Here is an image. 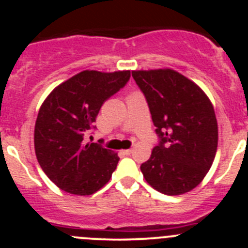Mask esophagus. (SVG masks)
<instances>
[{
  "label": "esophagus",
  "mask_w": 248,
  "mask_h": 248,
  "mask_svg": "<svg viewBox=\"0 0 248 248\" xmlns=\"http://www.w3.org/2000/svg\"><path fill=\"white\" fill-rule=\"evenodd\" d=\"M122 154L124 155H126V156H128V155H131L132 154V150L131 149H127V150H122Z\"/></svg>",
  "instance_id": "obj_1"
}]
</instances>
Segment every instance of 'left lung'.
I'll return each mask as SVG.
<instances>
[{
	"label": "left lung",
	"mask_w": 248,
	"mask_h": 248,
	"mask_svg": "<svg viewBox=\"0 0 248 248\" xmlns=\"http://www.w3.org/2000/svg\"><path fill=\"white\" fill-rule=\"evenodd\" d=\"M149 104L161 141L140 166L156 191L179 196L198 186L211 168L218 144L216 115L209 97L170 68L133 71Z\"/></svg>",
	"instance_id": "8db88e82"
}]
</instances>
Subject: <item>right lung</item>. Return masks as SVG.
Returning a JSON list of instances; mask_svg holds the SVG:
<instances>
[{"label":"right lung","instance_id":"right-lung-1","mask_svg":"<svg viewBox=\"0 0 248 248\" xmlns=\"http://www.w3.org/2000/svg\"><path fill=\"white\" fill-rule=\"evenodd\" d=\"M131 71H82L55 87L41 106L34 151L46 176L74 196H90L108 184L119 163L114 151L85 142L104 102L127 84Z\"/></svg>","mask_w":248,"mask_h":248}]
</instances>
